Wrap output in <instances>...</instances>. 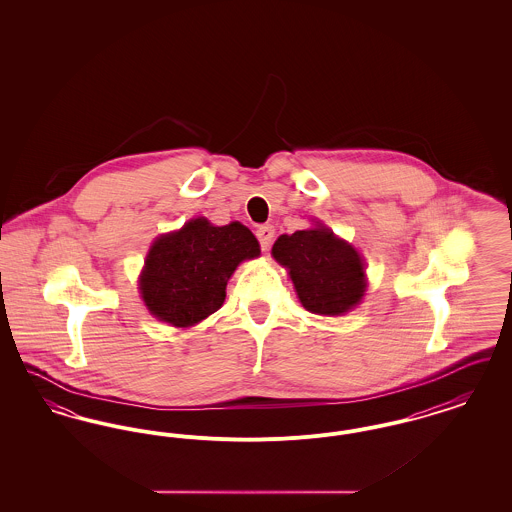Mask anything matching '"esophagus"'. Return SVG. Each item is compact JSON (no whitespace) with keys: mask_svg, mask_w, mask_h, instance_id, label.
<instances>
[{"mask_svg":"<svg viewBox=\"0 0 512 512\" xmlns=\"http://www.w3.org/2000/svg\"><path fill=\"white\" fill-rule=\"evenodd\" d=\"M255 234H257V240H259V244H261V249L268 251L270 245L274 242V228H272L270 224H267V226H259Z\"/></svg>","mask_w":512,"mask_h":512,"instance_id":"1","label":"esophagus"}]
</instances>
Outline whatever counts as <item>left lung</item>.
<instances>
[{
	"label": "left lung",
	"mask_w": 512,
	"mask_h": 512,
	"mask_svg": "<svg viewBox=\"0 0 512 512\" xmlns=\"http://www.w3.org/2000/svg\"><path fill=\"white\" fill-rule=\"evenodd\" d=\"M274 259L290 270L303 307L317 315H341L365 295L361 255L326 226L284 234L272 245Z\"/></svg>",
	"instance_id": "8db88e82"
}]
</instances>
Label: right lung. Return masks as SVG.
Returning <instances> with one entry per match:
<instances>
[{"mask_svg":"<svg viewBox=\"0 0 512 512\" xmlns=\"http://www.w3.org/2000/svg\"><path fill=\"white\" fill-rule=\"evenodd\" d=\"M259 253L257 238L240 222L190 220L151 245L140 292L151 315L178 328L194 326L219 311L232 272Z\"/></svg>","mask_w":512,"mask_h":512,"instance_id":"add662e5","label":"right lung"}]
</instances>
